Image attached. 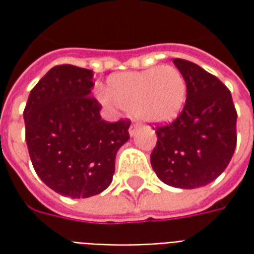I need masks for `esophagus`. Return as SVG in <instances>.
<instances>
[{"mask_svg":"<svg viewBox=\"0 0 254 254\" xmlns=\"http://www.w3.org/2000/svg\"><path fill=\"white\" fill-rule=\"evenodd\" d=\"M136 130H137V125H136V124H132L130 127H129V133H130V136H134V134H136Z\"/></svg>","mask_w":254,"mask_h":254,"instance_id":"1","label":"esophagus"}]
</instances>
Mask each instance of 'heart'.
I'll use <instances>...</instances> for the list:
<instances>
[{"label":"heart","mask_w":254,"mask_h":254,"mask_svg":"<svg viewBox=\"0 0 254 254\" xmlns=\"http://www.w3.org/2000/svg\"><path fill=\"white\" fill-rule=\"evenodd\" d=\"M102 99L120 110L134 113L141 121L162 124L180 114L187 99V81L170 65L121 73L109 78Z\"/></svg>","instance_id":"obj_1"}]
</instances>
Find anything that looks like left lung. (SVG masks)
<instances>
[{
    "instance_id": "8db88e82",
    "label": "left lung",
    "mask_w": 254,
    "mask_h": 254,
    "mask_svg": "<svg viewBox=\"0 0 254 254\" xmlns=\"http://www.w3.org/2000/svg\"><path fill=\"white\" fill-rule=\"evenodd\" d=\"M174 64L187 81V102L174 121L156 127L151 165L167 185L194 189L216 180L233 158L237 110L216 76L187 60Z\"/></svg>"
}]
</instances>
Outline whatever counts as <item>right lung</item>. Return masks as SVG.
Listing matches in <instances>:
<instances>
[{"instance_id":"1","label":"right lung","mask_w":254,"mask_h":254,"mask_svg":"<svg viewBox=\"0 0 254 254\" xmlns=\"http://www.w3.org/2000/svg\"><path fill=\"white\" fill-rule=\"evenodd\" d=\"M92 70L64 64L31 89L25 105V141L36 174L63 196L85 198L113 181L116 155L129 140V120H102L89 96Z\"/></svg>"}]
</instances>
